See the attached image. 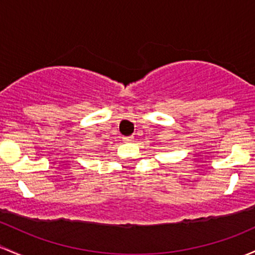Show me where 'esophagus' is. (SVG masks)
Masks as SVG:
<instances>
[{
	"label": "esophagus",
	"mask_w": 255,
	"mask_h": 255,
	"mask_svg": "<svg viewBox=\"0 0 255 255\" xmlns=\"http://www.w3.org/2000/svg\"><path fill=\"white\" fill-rule=\"evenodd\" d=\"M122 140L125 142H133L134 141V136L129 135V136H123Z\"/></svg>",
	"instance_id": "esophagus-1"
}]
</instances>
